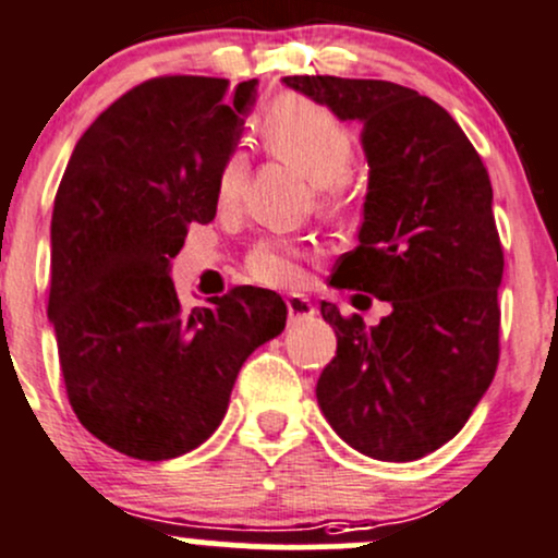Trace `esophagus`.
<instances>
[{"instance_id":"1","label":"esophagus","mask_w":558,"mask_h":558,"mask_svg":"<svg viewBox=\"0 0 558 558\" xmlns=\"http://www.w3.org/2000/svg\"><path fill=\"white\" fill-rule=\"evenodd\" d=\"M286 307H289L291 323L307 320V317L315 315V304H312L307 296H302V293H291V296L286 299Z\"/></svg>"}]
</instances>
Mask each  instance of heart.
I'll list each match as a JSON object with an SVG mask.
<instances>
[{
    "mask_svg": "<svg viewBox=\"0 0 558 558\" xmlns=\"http://www.w3.org/2000/svg\"><path fill=\"white\" fill-rule=\"evenodd\" d=\"M262 143L272 156L283 158L317 185L326 201L344 193L347 171L354 161L352 132L328 108L304 97H283L262 121ZM248 161L230 153L219 163L214 195L219 206H232L241 195ZM246 269L256 283L289 289L299 280V248L283 238H265L246 256Z\"/></svg>",
    "mask_w": 558,
    "mask_h": 558,
    "instance_id": "1",
    "label": "heart"
}]
</instances>
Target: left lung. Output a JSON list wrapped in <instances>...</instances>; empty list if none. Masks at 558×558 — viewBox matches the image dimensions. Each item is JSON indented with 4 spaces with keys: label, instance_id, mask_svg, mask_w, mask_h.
<instances>
[{
    "label": "left lung",
    "instance_id": "8db88e82",
    "mask_svg": "<svg viewBox=\"0 0 558 558\" xmlns=\"http://www.w3.org/2000/svg\"><path fill=\"white\" fill-rule=\"evenodd\" d=\"M283 84L363 124L360 243L330 283L391 302L373 328L320 304L336 357L317 378V405L363 456L415 461L461 432L498 368L504 248L489 174L456 119L415 89L339 76Z\"/></svg>",
    "mask_w": 558,
    "mask_h": 558
}]
</instances>
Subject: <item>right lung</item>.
Returning <instances> with one entry per match:
<instances>
[{"instance_id": "obj_1", "label": "right lung", "mask_w": 558, "mask_h": 558, "mask_svg": "<svg viewBox=\"0 0 558 558\" xmlns=\"http://www.w3.org/2000/svg\"><path fill=\"white\" fill-rule=\"evenodd\" d=\"M256 78L158 76L82 134L52 209L50 323L69 402L140 461L185 456L228 413L241 365L286 328L275 291L241 286L185 312L169 278L193 222L217 214Z\"/></svg>"}]
</instances>
